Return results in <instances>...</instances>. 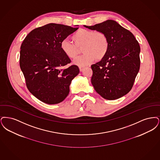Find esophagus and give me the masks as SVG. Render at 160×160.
I'll list each match as a JSON object with an SVG mask.
<instances>
[{
	"mask_svg": "<svg viewBox=\"0 0 160 160\" xmlns=\"http://www.w3.org/2000/svg\"><path fill=\"white\" fill-rule=\"evenodd\" d=\"M79 70H80V72H82V71H83V69H84V67H83V66H79Z\"/></svg>",
	"mask_w": 160,
	"mask_h": 160,
	"instance_id": "obj_1",
	"label": "esophagus"
}]
</instances>
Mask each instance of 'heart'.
<instances>
[{
    "label": "heart",
    "instance_id": "heart-1",
    "mask_svg": "<svg viewBox=\"0 0 160 160\" xmlns=\"http://www.w3.org/2000/svg\"><path fill=\"white\" fill-rule=\"evenodd\" d=\"M74 44L66 39L61 42L60 48L68 58L73 59L78 54V48L82 46L83 53L77 58L73 63L79 66H85L103 58L109 49V40L107 36L102 32H94L87 29H79L72 36Z\"/></svg>",
    "mask_w": 160,
    "mask_h": 160
}]
</instances>
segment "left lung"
Here are the masks:
<instances>
[{
	"mask_svg": "<svg viewBox=\"0 0 160 160\" xmlns=\"http://www.w3.org/2000/svg\"><path fill=\"white\" fill-rule=\"evenodd\" d=\"M83 26L103 32L109 43L106 56L91 66L92 70L91 81L94 90L107 100L122 98L132 90L139 72V42L132 32L114 20Z\"/></svg>",
	"mask_w": 160,
	"mask_h": 160,
	"instance_id": "8db88e82",
	"label": "left lung"
}]
</instances>
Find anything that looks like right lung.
I'll list each match as a JSON object with an SVG mask.
<instances>
[{"instance_id":"obj_1","label":"right lung","mask_w":160,"mask_h":160,"mask_svg":"<svg viewBox=\"0 0 160 160\" xmlns=\"http://www.w3.org/2000/svg\"><path fill=\"white\" fill-rule=\"evenodd\" d=\"M78 28L49 23L31 31L22 43L20 66L28 90L47 104L63 101L69 93L72 79L79 73L60 48V43Z\"/></svg>"}]
</instances>
